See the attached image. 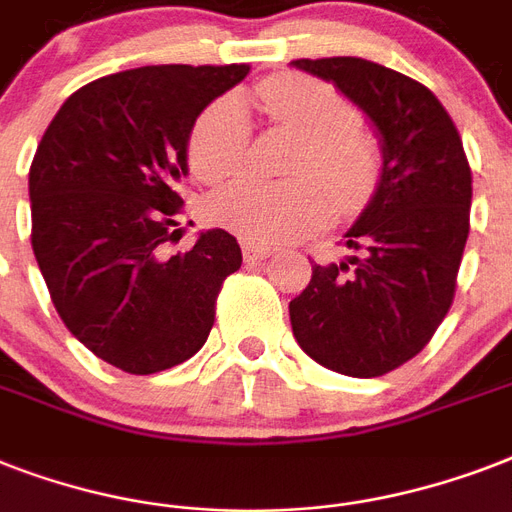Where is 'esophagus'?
<instances>
[{"mask_svg":"<svg viewBox=\"0 0 512 512\" xmlns=\"http://www.w3.org/2000/svg\"><path fill=\"white\" fill-rule=\"evenodd\" d=\"M241 255L247 263H257V260H265V257L271 255V249L263 247V244H257V241H244L241 244Z\"/></svg>","mask_w":512,"mask_h":512,"instance_id":"1","label":"esophagus"}]
</instances>
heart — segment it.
<instances>
[{"label":"heart","mask_w":512,"mask_h":512,"mask_svg":"<svg viewBox=\"0 0 512 512\" xmlns=\"http://www.w3.org/2000/svg\"><path fill=\"white\" fill-rule=\"evenodd\" d=\"M257 100L273 124L303 140L292 159V175L305 177L284 185L239 180L217 191L207 212L220 228L257 244H284L329 223L330 195L340 212H353L372 196L380 154L340 90L313 76L279 74L257 87ZM249 143L252 119L244 98L212 100L188 132L191 172L201 183H223L244 170Z\"/></svg>","instance_id":"b5f03b06"}]
</instances>
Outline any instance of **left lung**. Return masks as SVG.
<instances>
[{"label": "left lung", "instance_id": "left-lung-1", "mask_svg": "<svg viewBox=\"0 0 512 512\" xmlns=\"http://www.w3.org/2000/svg\"><path fill=\"white\" fill-rule=\"evenodd\" d=\"M332 82L377 130L374 196L345 231V263H313L289 303L297 345L348 377H380L430 342L452 308L473 177L452 116L428 87L364 58L292 60Z\"/></svg>", "mask_w": 512, "mask_h": 512}]
</instances>
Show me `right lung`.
I'll return each instance as SVG.
<instances>
[{
  "instance_id": "right-lung-1",
  "label": "right lung",
  "mask_w": 512,
  "mask_h": 512,
  "mask_svg": "<svg viewBox=\"0 0 512 512\" xmlns=\"http://www.w3.org/2000/svg\"><path fill=\"white\" fill-rule=\"evenodd\" d=\"M249 66H143L84 84L60 106L28 172L31 247L55 311L116 369L154 374L207 342L217 292L241 268L223 228L180 233L188 132Z\"/></svg>"
}]
</instances>
